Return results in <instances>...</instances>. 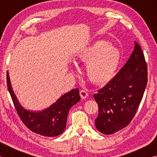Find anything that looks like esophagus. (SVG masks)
<instances>
[{
	"mask_svg": "<svg viewBox=\"0 0 157 157\" xmlns=\"http://www.w3.org/2000/svg\"><path fill=\"white\" fill-rule=\"evenodd\" d=\"M79 95H80L82 99H86L88 97V93L85 91V90H81L80 92H79Z\"/></svg>",
	"mask_w": 157,
	"mask_h": 157,
	"instance_id": "34e87169",
	"label": "esophagus"
}]
</instances>
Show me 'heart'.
Returning a JSON list of instances; mask_svg holds the SVG:
<instances>
[{
    "mask_svg": "<svg viewBox=\"0 0 157 157\" xmlns=\"http://www.w3.org/2000/svg\"><path fill=\"white\" fill-rule=\"evenodd\" d=\"M79 62L87 64L86 73L90 80L104 84L113 78L121 61L119 50L106 41H98L79 52Z\"/></svg>",
    "mask_w": 157,
    "mask_h": 157,
    "instance_id": "obj_1",
    "label": "heart"
}]
</instances>
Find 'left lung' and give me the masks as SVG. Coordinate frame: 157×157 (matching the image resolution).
Wrapping results in <instances>:
<instances>
[{
	"label": "left lung",
	"instance_id": "8db88e82",
	"mask_svg": "<svg viewBox=\"0 0 157 157\" xmlns=\"http://www.w3.org/2000/svg\"><path fill=\"white\" fill-rule=\"evenodd\" d=\"M134 43V49L123 67L94 95L99 108L95 127L104 134H114L131 123L147 86V63L141 48Z\"/></svg>",
	"mask_w": 157,
	"mask_h": 157
}]
</instances>
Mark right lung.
<instances>
[{"label": "right lung", "mask_w": 157, "mask_h": 157, "mask_svg": "<svg viewBox=\"0 0 157 157\" xmlns=\"http://www.w3.org/2000/svg\"><path fill=\"white\" fill-rule=\"evenodd\" d=\"M7 85L21 120L32 132L45 136H57L62 134L65 129L69 110L80 100L79 89H75L62 95L46 109L37 113L32 112L23 109L18 102L12 91L8 72H7Z\"/></svg>", "instance_id": "1"}]
</instances>
